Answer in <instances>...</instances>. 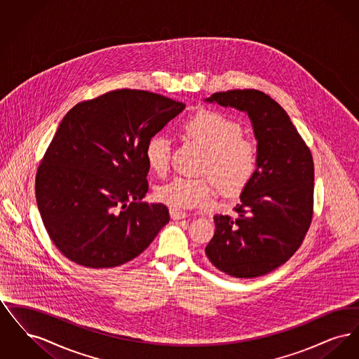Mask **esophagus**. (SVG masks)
<instances>
[{
  "label": "esophagus",
  "mask_w": 359,
  "mask_h": 359,
  "mask_svg": "<svg viewBox=\"0 0 359 359\" xmlns=\"http://www.w3.org/2000/svg\"><path fill=\"white\" fill-rule=\"evenodd\" d=\"M170 214H171V218L173 221H179V219H183L187 217L186 212L183 211H177V210H170Z\"/></svg>",
  "instance_id": "obj_1"
}]
</instances>
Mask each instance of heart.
Wrapping results in <instances>:
<instances>
[{
  "mask_svg": "<svg viewBox=\"0 0 359 359\" xmlns=\"http://www.w3.org/2000/svg\"><path fill=\"white\" fill-rule=\"evenodd\" d=\"M182 128L207 151L202 173L214 179L223 195H237L253 180L258 170V148L253 140L242 136L238 122L214 110H201L188 117ZM145 158L154 173H165L171 161V140L154 135L145 145ZM154 195L172 210L187 211L212 205L217 189L210 177L177 176L157 188Z\"/></svg>",
  "mask_w": 359,
  "mask_h": 359,
  "instance_id": "heart-1",
  "label": "heart"
}]
</instances>
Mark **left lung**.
Returning a JSON list of instances; mask_svg holds the SVG:
<instances>
[{
	"instance_id": "1",
	"label": "left lung",
	"mask_w": 359,
	"mask_h": 359,
	"mask_svg": "<svg viewBox=\"0 0 359 359\" xmlns=\"http://www.w3.org/2000/svg\"><path fill=\"white\" fill-rule=\"evenodd\" d=\"M207 102L250 117L258 170L243 188L233 215H215L205 256L221 272L252 278L272 272L296 253L313 215V158L287 111L255 90L215 93Z\"/></svg>"
}]
</instances>
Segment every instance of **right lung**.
<instances>
[{"mask_svg":"<svg viewBox=\"0 0 359 359\" xmlns=\"http://www.w3.org/2000/svg\"><path fill=\"white\" fill-rule=\"evenodd\" d=\"M186 104L121 88L75 104L60 122L36 173L44 227L69 261L116 268L141 255L170 222L161 203L142 202L145 145Z\"/></svg>","mask_w":359,"mask_h":359,"instance_id":"right-lung-1","label":"right lung"}]
</instances>
